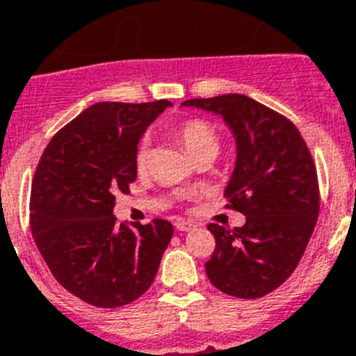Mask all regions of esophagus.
Masks as SVG:
<instances>
[{
	"label": "esophagus",
	"mask_w": 356,
	"mask_h": 356,
	"mask_svg": "<svg viewBox=\"0 0 356 356\" xmlns=\"http://www.w3.org/2000/svg\"><path fill=\"white\" fill-rule=\"evenodd\" d=\"M175 226H176V229H178V232H191V229L196 228V225H194V222H191V221H176Z\"/></svg>",
	"instance_id": "esophagus-1"
}]
</instances>
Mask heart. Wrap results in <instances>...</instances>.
I'll list each match as a JSON object with an SVG mask.
<instances>
[{
    "label": "heart",
    "instance_id": "b5f03b06",
    "mask_svg": "<svg viewBox=\"0 0 356 356\" xmlns=\"http://www.w3.org/2000/svg\"><path fill=\"white\" fill-rule=\"evenodd\" d=\"M176 139L180 140L181 146L185 147L188 155L196 159L205 153H213L217 155L219 151V135L217 131L210 127L209 122L201 121V119H188L176 130ZM147 163V147L146 144L139 147L137 156H135V165L139 171H144Z\"/></svg>",
    "mask_w": 356,
    "mask_h": 356
}]
</instances>
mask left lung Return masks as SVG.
<instances>
[{
  "mask_svg": "<svg viewBox=\"0 0 356 356\" xmlns=\"http://www.w3.org/2000/svg\"><path fill=\"white\" fill-rule=\"evenodd\" d=\"M219 114L237 144L234 175L225 188L228 209L246 216L241 228L210 222L216 250L205 264L216 289L254 300L294 273L319 216V184L300 130L285 115L244 94L188 99Z\"/></svg>",
  "mask_w": 356,
  "mask_h": 356,
  "instance_id": "obj_1",
  "label": "left lung"
}]
</instances>
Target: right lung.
I'll return each instance as SVG.
<instances>
[{
    "label": "right lung",
    "mask_w": 356,
    "mask_h": 356,
    "mask_svg": "<svg viewBox=\"0 0 356 356\" xmlns=\"http://www.w3.org/2000/svg\"><path fill=\"white\" fill-rule=\"evenodd\" d=\"M171 102H103L55 134L31 181L33 241L56 282L85 303L118 308L144 294L171 242L172 225L115 221V193L137 178V146Z\"/></svg>",
    "instance_id": "right-lung-1"
}]
</instances>
